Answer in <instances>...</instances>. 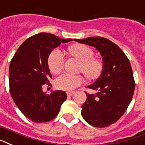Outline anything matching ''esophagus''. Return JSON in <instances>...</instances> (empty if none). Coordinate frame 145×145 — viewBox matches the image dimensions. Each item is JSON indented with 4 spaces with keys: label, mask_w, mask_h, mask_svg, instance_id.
I'll list each match as a JSON object with an SVG mask.
<instances>
[{
    "label": "esophagus",
    "mask_w": 145,
    "mask_h": 145,
    "mask_svg": "<svg viewBox=\"0 0 145 145\" xmlns=\"http://www.w3.org/2000/svg\"><path fill=\"white\" fill-rule=\"evenodd\" d=\"M74 92H73V91H68V92H67V95H68V96H69V97H71V96L74 95Z\"/></svg>",
    "instance_id": "esophagus-1"
}]
</instances>
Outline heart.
Listing matches in <instances>:
<instances>
[{
    "label": "heart",
    "mask_w": 145,
    "mask_h": 145,
    "mask_svg": "<svg viewBox=\"0 0 145 145\" xmlns=\"http://www.w3.org/2000/svg\"><path fill=\"white\" fill-rule=\"evenodd\" d=\"M69 52L74 58L80 61V71L90 79L99 77L103 70V62L101 59L94 58L93 51L85 45H74L69 48ZM65 57L59 49L53 50L48 57V67L52 73L57 74L65 66ZM82 75H74L65 73L56 78L55 84L57 88L63 90H73L84 82Z\"/></svg>",
    "instance_id": "1"
}]
</instances>
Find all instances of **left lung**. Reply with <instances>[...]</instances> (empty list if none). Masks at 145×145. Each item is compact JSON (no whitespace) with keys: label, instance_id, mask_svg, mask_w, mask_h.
Here are the masks:
<instances>
[{"label":"left lung","instance_id":"left-lung-1","mask_svg":"<svg viewBox=\"0 0 145 145\" xmlns=\"http://www.w3.org/2000/svg\"><path fill=\"white\" fill-rule=\"evenodd\" d=\"M74 41L97 48L103 62L101 75L87 87L97 92L86 93L81 115L92 126H109L124 114L134 94L135 84L129 60L119 46L106 38L94 36Z\"/></svg>","mask_w":145,"mask_h":145}]
</instances>
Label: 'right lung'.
Here are the masks:
<instances>
[{
  "label": "right lung",
  "instance_id": "right-lung-1",
  "mask_svg": "<svg viewBox=\"0 0 145 145\" xmlns=\"http://www.w3.org/2000/svg\"><path fill=\"white\" fill-rule=\"evenodd\" d=\"M72 41L41 33L27 39L16 51L9 68L10 92L21 112L35 122L51 121L60 111L67 94L62 90L42 91V85L52 78L48 65L52 51Z\"/></svg>",
  "mask_w": 145,
  "mask_h": 145
}]
</instances>
